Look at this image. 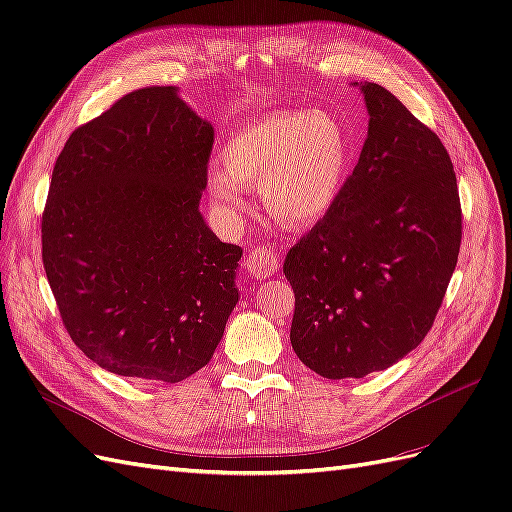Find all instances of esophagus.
Instances as JSON below:
<instances>
[{"label": "esophagus", "mask_w": 512, "mask_h": 512, "mask_svg": "<svg viewBox=\"0 0 512 512\" xmlns=\"http://www.w3.org/2000/svg\"><path fill=\"white\" fill-rule=\"evenodd\" d=\"M277 269H280V256H277L271 245L252 247L250 254H247V271H250L254 280L269 277L277 273Z\"/></svg>", "instance_id": "1"}]
</instances>
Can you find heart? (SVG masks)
Returning <instances> with one entry per match:
<instances>
[{"instance_id":"obj_1","label":"heart","mask_w":512,"mask_h":512,"mask_svg":"<svg viewBox=\"0 0 512 512\" xmlns=\"http://www.w3.org/2000/svg\"><path fill=\"white\" fill-rule=\"evenodd\" d=\"M207 179L211 207L237 222L260 190L267 211L290 228L314 226L335 209L352 173L354 145L329 111H277L245 123Z\"/></svg>"}]
</instances>
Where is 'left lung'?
<instances>
[{"label": "left lung", "instance_id": "left-lung-1", "mask_svg": "<svg viewBox=\"0 0 512 512\" xmlns=\"http://www.w3.org/2000/svg\"><path fill=\"white\" fill-rule=\"evenodd\" d=\"M359 89L369 113L359 164L335 209L284 262L290 344L329 380L382 371L423 342L461 245L457 177L442 141L389 89Z\"/></svg>", "mask_w": 512, "mask_h": 512}]
</instances>
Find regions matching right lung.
I'll return each instance as SVG.
<instances>
[{
	"instance_id": "1",
	"label": "right lung",
	"mask_w": 512,
	"mask_h": 512,
	"mask_svg": "<svg viewBox=\"0 0 512 512\" xmlns=\"http://www.w3.org/2000/svg\"><path fill=\"white\" fill-rule=\"evenodd\" d=\"M213 128L177 87H145L76 128L53 168L42 262L61 320L117 376L181 382L239 301L243 250L200 213Z\"/></svg>"
}]
</instances>
